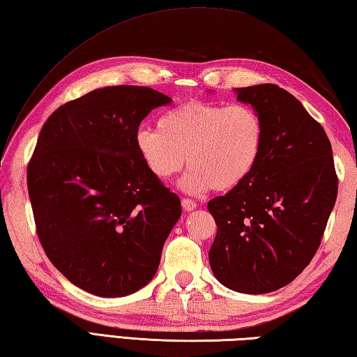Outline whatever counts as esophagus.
I'll return each instance as SVG.
<instances>
[{"label": "esophagus", "instance_id": "esophagus-1", "mask_svg": "<svg viewBox=\"0 0 357 357\" xmlns=\"http://www.w3.org/2000/svg\"><path fill=\"white\" fill-rule=\"evenodd\" d=\"M183 207L187 211H192V210L196 208V202L193 199H190V198H183Z\"/></svg>", "mask_w": 357, "mask_h": 357}]
</instances>
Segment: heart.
<instances>
[{"instance_id": "heart-1", "label": "heart", "mask_w": 357, "mask_h": 357, "mask_svg": "<svg viewBox=\"0 0 357 357\" xmlns=\"http://www.w3.org/2000/svg\"><path fill=\"white\" fill-rule=\"evenodd\" d=\"M158 130H141L136 149L159 181L190 169L188 192H229L253 173L264 147V123L247 104L188 101L158 119Z\"/></svg>"}]
</instances>
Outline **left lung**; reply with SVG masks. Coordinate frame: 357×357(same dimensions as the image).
<instances>
[{"label": "left lung", "instance_id": "obj_1", "mask_svg": "<svg viewBox=\"0 0 357 357\" xmlns=\"http://www.w3.org/2000/svg\"><path fill=\"white\" fill-rule=\"evenodd\" d=\"M264 123L253 173L208 202L218 225L208 252L215 278L248 294L290 284L312 262L337 196V174L322 126L275 84L234 89Z\"/></svg>", "mask_w": 357, "mask_h": 357}]
</instances>
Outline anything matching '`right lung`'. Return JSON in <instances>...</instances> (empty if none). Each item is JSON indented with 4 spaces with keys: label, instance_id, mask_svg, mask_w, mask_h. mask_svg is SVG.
<instances>
[{
    "label": "right lung",
    "instance_id": "obj_1",
    "mask_svg": "<svg viewBox=\"0 0 357 357\" xmlns=\"http://www.w3.org/2000/svg\"><path fill=\"white\" fill-rule=\"evenodd\" d=\"M170 101L150 87H102L58 107L41 128L27 165L36 233L82 290L119 298L155 276L181 201L147 169L136 135Z\"/></svg>",
    "mask_w": 357,
    "mask_h": 357
}]
</instances>
